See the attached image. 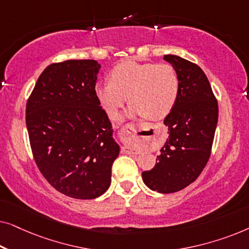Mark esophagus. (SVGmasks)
<instances>
[{"instance_id":"esophagus-1","label":"esophagus","mask_w":249,"mask_h":249,"mask_svg":"<svg viewBox=\"0 0 249 249\" xmlns=\"http://www.w3.org/2000/svg\"><path fill=\"white\" fill-rule=\"evenodd\" d=\"M137 132H138L137 125L134 124H127L120 129L119 136H120L121 142H124V144H125V146L124 147V151L125 153H129V154H131V153H136L132 144H134V142L138 137Z\"/></svg>"}]
</instances>
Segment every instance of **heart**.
<instances>
[{
	"instance_id": "1",
	"label": "heart",
	"mask_w": 249,
	"mask_h": 249,
	"mask_svg": "<svg viewBox=\"0 0 249 249\" xmlns=\"http://www.w3.org/2000/svg\"><path fill=\"white\" fill-rule=\"evenodd\" d=\"M108 78L110 81L95 86V95L112 119L118 117L127 96L130 113L144 114L149 120L165 118L178 100L179 76L170 63L127 60L117 64Z\"/></svg>"
}]
</instances>
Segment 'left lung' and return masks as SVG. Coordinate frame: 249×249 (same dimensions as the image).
Masks as SVG:
<instances>
[{
	"instance_id": "8db88e82",
	"label": "left lung",
	"mask_w": 249,
	"mask_h": 249,
	"mask_svg": "<svg viewBox=\"0 0 249 249\" xmlns=\"http://www.w3.org/2000/svg\"><path fill=\"white\" fill-rule=\"evenodd\" d=\"M179 76L178 100L164 124L169 139L154 168L142 173L145 185L159 193L179 192L198 178L212 151L219 107L210 81L196 63L164 55Z\"/></svg>"
}]
</instances>
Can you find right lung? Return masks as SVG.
<instances>
[{"label": "right lung", "mask_w": 249, "mask_h": 249, "mask_svg": "<svg viewBox=\"0 0 249 249\" xmlns=\"http://www.w3.org/2000/svg\"><path fill=\"white\" fill-rule=\"evenodd\" d=\"M100 64L67 60L46 67L26 104L36 165L53 188L77 199L107 192L119 145L95 95Z\"/></svg>", "instance_id": "right-lung-1"}]
</instances>
